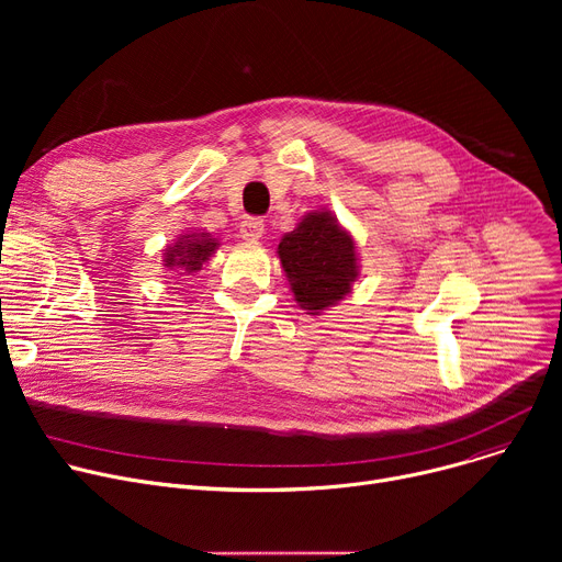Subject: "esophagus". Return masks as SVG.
Returning <instances> with one entry per match:
<instances>
[{"label":"esophagus","instance_id":"1","mask_svg":"<svg viewBox=\"0 0 562 562\" xmlns=\"http://www.w3.org/2000/svg\"><path fill=\"white\" fill-rule=\"evenodd\" d=\"M239 232H241L244 239H248V241H257L259 236L263 234V221H261L259 216H248V218H244V221H241Z\"/></svg>","mask_w":562,"mask_h":562}]
</instances>
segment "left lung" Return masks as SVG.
<instances>
[{"label":"left lung","instance_id":"8db88e82","mask_svg":"<svg viewBox=\"0 0 562 562\" xmlns=\"http://www.w3.org/2000/svg\"><path fill=\"white\" fill-rule=\"evenodd\" d=\"M293 299L318 314L344 301L360 276L352 236L330 212H310L278 246Z\"/></svg>","mask_w":562,"mask_h":562}]
</instances>
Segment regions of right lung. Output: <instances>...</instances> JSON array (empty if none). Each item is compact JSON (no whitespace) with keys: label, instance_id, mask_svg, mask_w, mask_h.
Instances as JSON below:
<instances>
[{"label":"right lung","instance_id":"1","mask_svg":"<svg viewBox=\"0 0 562 562\" xmlns=\"http://www.w3.org/2000/svg\"><path fill=\"white\" fill-rule=\"evenodd\" d=\"M218 241L212 239L206 232H189L177 236L175 246H168L164 252V266L168 271H184L195 273L202 269L204 261L216 252ZM180 273V276H184Z\"/></svg>","mask_w":562,"mask_h":562}]
</instances>
